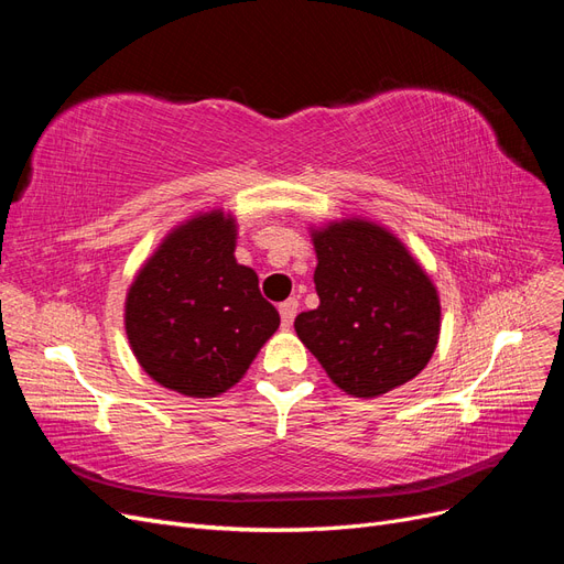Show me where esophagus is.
I'll list each match as a JSON object with an SVG mask.
<instances>
[{
    "mask_svg": "<svg viewBox=\"0 0 564 564\" xmlns=\"http://www.w3.org/2000/svg\"><path fill=\"white\" fill-rule=\"evenodd\" d=\"M296 313H299V301L296 299H286L284 303H280V317H282V327L284 329L292 327Z\"/></svg>",
    "mask_w": 564,
    "mask_h": 564,
    "instance_id": "34e87169",
    "label": "esophagus"
}]
</instances>
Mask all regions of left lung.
Instances as JSON below:
<instances>
[{
	"mask_svg": "<svg viewBox=\"0 0 564 564\" xmlns=\"http://www.w3.org/2000/svg\"><path fill=\"white\" fill-rule=\"evenodd\" d=\"M319 305L294 322L329 379L355 398L412 381L440 336L433 282L398 237L367 220H340L313 235Z\"/></svg>",
	"mask_w": 564,
	"mask_h": 564,
	"instance_id": "1",
	"label": "left lung"
}]
</instances>
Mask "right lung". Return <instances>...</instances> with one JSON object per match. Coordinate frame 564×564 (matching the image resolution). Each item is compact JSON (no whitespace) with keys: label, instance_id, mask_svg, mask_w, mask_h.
<instances>
[{"label":"right lung","instance_id":"add662e5","mask_svg":"<svg viewBox=\"0 0 564 564\" xmlns=\"http://www.w3.org/2000/svg\"><path fill=\"white\" fill-rule=\"evenodd\" d=\"M235 220L202 214L166 237L127 294V336L160 386L214 398L280 327L259 278L235 261Z\"/></svg>","mask_w":564,"mask_h":564}]
</instances>
